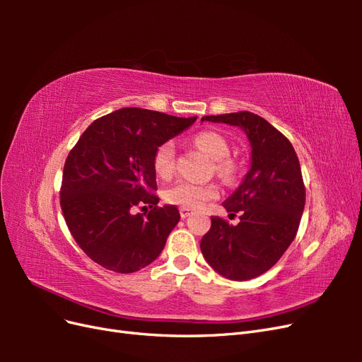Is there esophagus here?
<instances>
[{
    "label": "esophagus",
    "mask_w": 362,
    "mask_h": 362,
    "mask_svg": "<svg viewBox=\"0 0 362 362\" xmlns=\"http://www.w3.org/2000/svg\"><path fill=\"white\" fill-rule=\"evenodd\" d=\"M180 214H181V217H182V218H185V217H189V216L192 214V210H190V208H184V206H181V208H180Z\"/></svg>",
    "instance_id": "obj_1"
}]
</instances>
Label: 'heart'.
<instances>
[{
  "label": "heart",
  "instance_id": "1",
  "mask_svg": "<svg viewBox=\"0 0 362 362\" xmlns=\"http://www.w3.org/2000/svg\"><path fill=\"white\" fill-rule=\"evenodd\" d=\"M194 145L204 151L208 157L216 160V169L223 175L231 172V163L225 160L229 156L228 141L214 131H204L194 137ZM175 169V145L164 141L154 154V170L161 178H168ZM218 190L214 184H201L181 180L164 192V201L184 208H201L205 202L216 199Z\"/></svg>",
  "mask_w": 362,
  "mask_h": 362
}]
</instances>
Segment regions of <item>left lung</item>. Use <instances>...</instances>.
<instances>
[{
    "instance_id": "1",
    "label": "left lung",
    "mask_w": 362,
    "mask_h": 362,
    "mask_svg": "<svg viewBox=\"0 0 362 362\" xmlns=\"http://www.w3.org/2000/svg\"><path fill=\"white\" fill-rule=\"evenodd\" d=\"M204 120L245 131L250 168L223 202L229 218L238 213L240 222L211 217L210 231L201 240L202 255L218 275L254 279L276 264L298 233L305 206L299 158L288 139L258 115L238 112Z\"/></svg>"
}]
</instances>
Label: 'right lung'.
I'll list each match as a JSON object with an SVG mask.
<instances>
[{"mask_svg":"<svg viewBox=\"0 0 362 362\" xmlns=\"http://www.w3.org/2000/svg\"><path fill=\"white\" fill-rule=\"evenodd\" d=\"M196 119L120 108L93 120L69 152L62 211L75 242L100 266L133 273L161 254L180 211L175 205L157 206L154 154ZM137 204L153 210L134 214Z\"/></svg>","mask_w":362,"mask_h":362,"instance_id":"add662e5","label":"right lung"}]
</instances>
